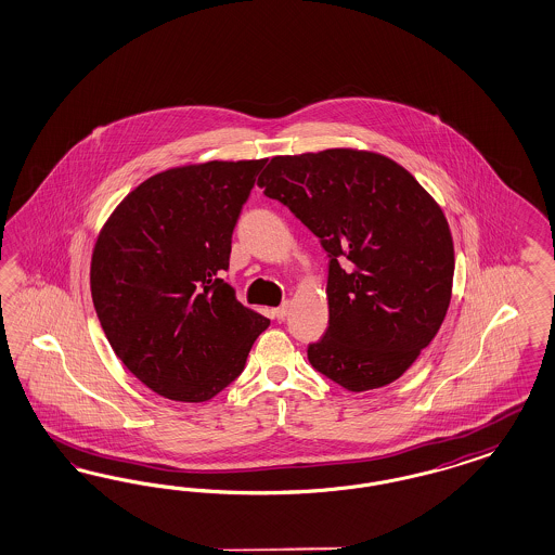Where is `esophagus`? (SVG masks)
Returning <instances> with one entry per match:
<instances>
[{
  "instance_id": "esophagus-1",
  "label": "esophagus",
  "mask_w": 555,
  "mask_h": 555,
  "mask_svg": "<svg viewBox=\"0 0 555 555\" xmlns=\"http://www.w3.org/2000/svg\"><path fill=\"white\" fill-rule=\"evenodd\" d=\"M288 309H291V304H283L281 307H276V309H272V315L279 320V322H283L285 318H287Z\"/></svg>"
}]
</instances>
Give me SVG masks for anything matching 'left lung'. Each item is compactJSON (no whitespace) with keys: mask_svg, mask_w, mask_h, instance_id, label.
I'll return each instance as SVG.
<instances>
[{"mask_svg":"<svg viewBox=\"0 0 555 555\" xmlns=\"http://www.w3.org/2000/svg\"><path fill=\"white\" fill-rule=\"evenodd\" d=\"M258 186L330 256V325L309 363L348 391L400 379L451 304L455 249L439 203L398 162L346 147L276 155Z\"/></svg>","mask_w":555,"mask_h":555,"instance_id":"1","label":"left lung"}]
</instances>
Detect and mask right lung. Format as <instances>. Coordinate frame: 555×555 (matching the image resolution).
<instances>
[{
	"mask_svg": "<svg viewBox=\"0 0 555 555\" xmlns=\"http://www.w3.org/2000/svg\"><path fill=\"white\" fill-rule=\"evenodd\" d=\"M267 159L155 173L100 230L90 288L116 357L173 402H207L242 371L270 320L221 279L231 233Z\"/></svg>",
	"mask_w": 555,
	"mask_h": 555,
	"instance_id": "1",
	"label": "right lung"
}]
</instances>
